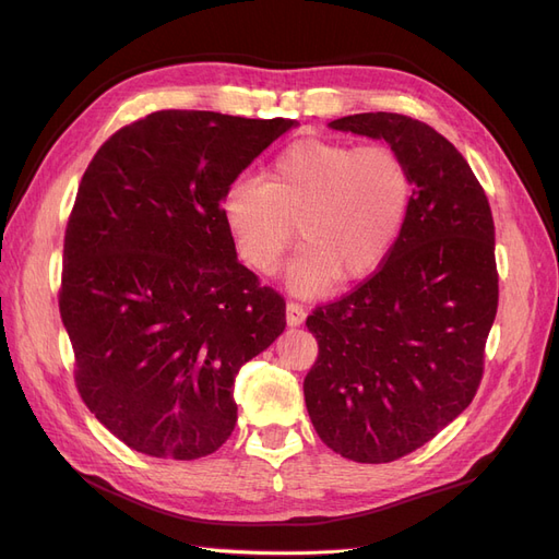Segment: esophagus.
Returning a JSON list of instances; mask_svg holds the SVG:
<instances>
[{
	"instance_id": "esophagus-1",
	"label": "esophagus",
	"mask_w": 559,
	"mask_h": 559,
	"mask_svg": "<svg viewBox=\"0 0 559 559\" xmlns=\"http://www.w3.org/2000/svg\"><path fill=\"white\" fill-rule=\"evenodd\" d=\"M306 317H308V312L300 306V302H286V324L300 326L302 321H306Z\"/></svg>"
}]
</instances>
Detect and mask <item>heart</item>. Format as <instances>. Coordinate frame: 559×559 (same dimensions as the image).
Segmentation results:
<instances>
[{"mask_svg": "<svg viewBox=\"0 0 559 559\" xmlns=\"http://www.w3.org/2000/svg\"><path fill=\"white\" fill-rule=\"evenodd\" d=\"M408 167L394 148L298 140L270 163L265 181L238 179L222 198L240 259L273 275L294 242L289 289L314 296L373 275L392 253L411 207Z\"/></svg>", "mask_w": 559, "mask_h": 559, "instance_id": "heart-1", "label": "heart"}]
</instances>
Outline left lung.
<instances>
[{
    "label": "left lung",
    "mask_w": 559,
    "mask_h": 559,
    "mask_svg": "<svg viewBox=\"0 0 559 559\" xmlns=\"http://www.w3.org/2000/svg\"><path fill=\"white\" fill-rule=\"evenodd\" d=\"M329 128L384 140L413 183L378 273L306 321L319 345L302 382L314 431L345 460L384 464L429 443L478 392L499 302L495 222L468 163L431 126L376 111Z\"/></svg>",
    "instance_id": "left-lung-1"
}]
</instances>
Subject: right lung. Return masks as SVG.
<instances>
[{"label":"right lung","instance_id":"right-lung-1","mask_svg":"<svg viewBox=\"0 0 559 559\" xmlns=\"http://www.w3.org/2000/svg\"><path fill=\"white\" fill-rule=\"evenodd\" d=\"M296 121L167 109L99 146L64 233L60 317L83 403L128 448L198 460L238 421L235 376L286 326L222 198Z\"/></svg>","mask_w":559,"mask_h":559}]
</instances>
